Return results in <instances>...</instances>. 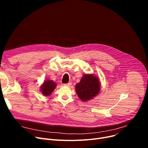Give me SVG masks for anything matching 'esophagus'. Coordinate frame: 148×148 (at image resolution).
I'll return each mask as SVG.
<instances>
[{"label":"esophagus","mask_w":148,"mask_h":148,"mask_svg":"<svg viewBox=\"0 0 148 148\" xmlns=\"http://www.w3.org/2000/svg\"><path fill=\"white\" fill-rule=\"evenodd\" d=\"M71 83H65V84H64V86H68V87H69V86H70L71 85Z\"/></svg>","instance_id":"34e87169"}]
</instances>
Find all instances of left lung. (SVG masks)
I'll list each match as a JSON object with an SVG mask.
<instances>
[{"instance_id":"8db88e82","label":"left lung","mask_w":148,"mask_h":148,"mask_svg":"<svg viewBox=\"0 0 148 148\" xmlns=\"http://www.w3.org/2000/svg\"><path fill=\"white\" fill-rule=\"evenodd\" d=\"M77 95L83 101L92 99L100 90V82L97 77L93 74H84L80 82L75 85Z\"/></svg>"}]
</instances>
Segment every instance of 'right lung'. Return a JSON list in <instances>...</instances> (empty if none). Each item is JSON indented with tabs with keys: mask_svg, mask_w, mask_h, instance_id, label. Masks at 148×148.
Segmentation results:
<instances>
[{
	"mask_svg": "<svg viewBox=\"0 0 148 148\" xmlns=\"http://www.w3.org/2000/svg\"><path fill=\"white\" fill-rule=\"evenodd\" d=\"M56 84L55 82L50 80L44 81L42 85L41 86V92L44 96H49L51 95L53 91L56 88Z\"/></svg>",
	"mask_w": 148,
	"mask_h": 148,
	"instance_id": "1",
	"label": "right lung"
}]
</instances>
